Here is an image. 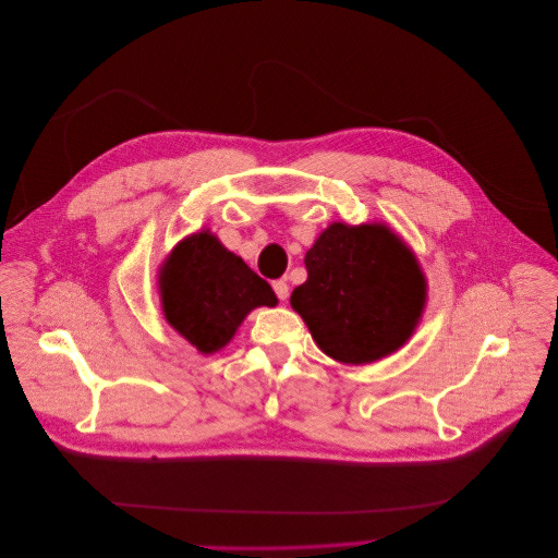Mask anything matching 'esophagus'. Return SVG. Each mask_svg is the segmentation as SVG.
<instances>
[{
    "label": "esophagus",
    "instance_id": "obj_1",
    "mask_svg": "<svg viewBox=\"0 0 558 558\" xmlns=\"http://www.w3.org/2000/svg\"><path fill=\"white\" fill-rule=\"evenodd\" d=\"M272 288H275V293H277V298H279L281 302H286V300H288L290 290H288V283H286V279H277V281L272 283Z\"/></svg>",
    "mask_w": 558,
    "mask_h": 558
}]
</instances>
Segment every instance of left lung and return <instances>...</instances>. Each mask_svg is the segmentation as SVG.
I'll return each mask as SVG.
<instances>
[{
  "instance_id": "1",
  "label": "left lung",
  "mask_w": 558,
  "mask_h": 558,
  "mask_svg": "<svg viewBox=\"0 0 558 558\" xmlns=\"http://www.w3.org/2000/svg\"><path fill=\"white\" fill-rule=\"evenodd\" d=\"M308 279L290 295L327 356L365 365L390 356L417 329L427 277L386 222H331L304 256Z\"/></svg>"
}]
</instances>
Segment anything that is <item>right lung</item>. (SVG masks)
I'll return each mask as SVG.
<instances>
[{
    "instance_id": "1",
    "label": "right lung",
    "mask_w": 558,
    "mask_h": 558,
    "mask_svg": "<svg viewBox=\"0 0 558 558\" xmlns=\"http://www.w3.org/2000/svg\"><path fill=\"white\" fill-rule=\"evenodd\" d=\"M166 323L202 354L225 350L258 306H277L270 283L210 229L179 241L156 275Z\"/></svg>"
}]
</instances>
